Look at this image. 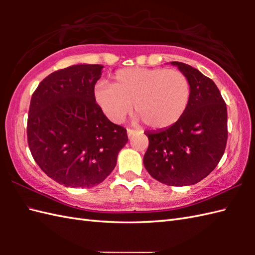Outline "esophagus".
<instances>
[{"label": "esophagus", "mask_w": 255, "mask_h": 255, "mask_svg": "<svg viewBox=\"0 0 255 255\" xmlns=\"http://www.w3.org/2000/svg\"><path fill=\"white\" fill-rule=\"evenodd\" d=\"M136 132H137V130H134V129H127V134L129 138H130L132 134H134Z\"/></svg>", "instance_id": "1"}]
</instances>
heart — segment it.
Returning <instances> with one entry per match:
<instances>
[{
	"label": "heart",
	"instance_id": "obj_1",
	"mask_svg": "<svg viewBox=\"0 0 255 255\" xmlns=\"http://www.w3.org/2000/svg\"><path fill=\"white\" fill-rule=\"evenodd\" d=\"M113 84L95 88V101L106 117L123 122L127 114H138L151 128H166L182 117L191 96L187 77L176 69H122L114 74Z\"/></svg>",
	"mask_w": 255,
	"mask_h": 255
}]
</instances>
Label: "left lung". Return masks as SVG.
<instances>
[{
  "label": "left lung",
  "instance_id": "obj_1",
  "mask_svg": "<svg viewBox=\"0 0 255 255\" xmlns=\"http://www.w3.org/2000/svg\"><path fill=\"white\" fill-rule=\"evenodd\" d=\"M171 64L189 81V102L182 117L172 126L144 132L149 147L143 164L156 181L170 186H186L202 181L223 158L228 139V115L213 80L186 63Z\"/></svg>",
  "mask_w": 255,
  "mask_h": 255
}]
</instances>
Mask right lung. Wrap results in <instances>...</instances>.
<instances>
[{
    "instance_id": "add662e5",
    "label": "right lung",
    "mask_w": 255,
    "mask_h": 255,
    "mask_svg": "<svg viewBox=\"0 0 255 255\" xmlns=\"http://www.w3.org/2000/svg\"><path fill=\"white\" fill-rule=\"evenodd\" d=\"M101 64H75L41 81L32 93L27 140L32 158L66 187H93L111 174L127 143L95 101Z\"/></svg>"
}]
</instances>
